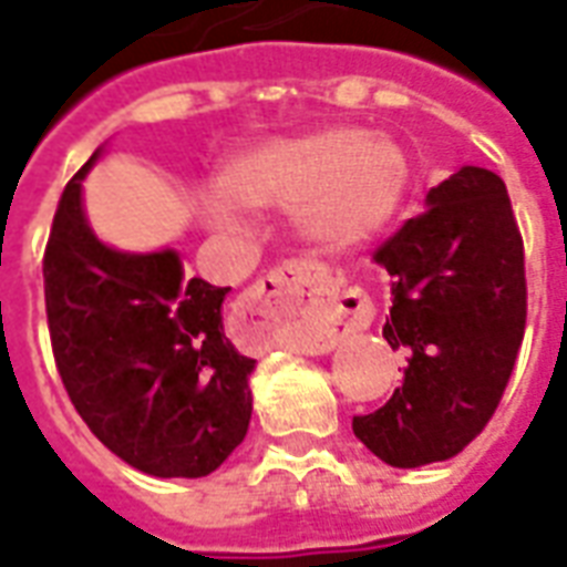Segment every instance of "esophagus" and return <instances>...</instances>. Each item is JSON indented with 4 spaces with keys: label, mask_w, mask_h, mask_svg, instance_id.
<instances>
[{
    "label": "esophagus",
    "mask_w": 567,
    "mask_h": 567,
    "mask_svg": "<svg viewBox=\"0 0 567 567\" xmlns=\"http://www.w3.org/2000/svg\"><path fill=\"white\" fill-rule=\"evenodd\" d=\"M327 271L320 265L308 262H287L268 271L262 280H256L250 292L244 296L235 308L231 317V329L247 348L256 351H268L284 341V315L299 308V305L320 302L323 296H329ZM341 311L339 327L354 329L363 323V311H344L341 305H336ZM336 332V327L329 329V336Z\"/></svg>",
    "instance_id": "1"
}]
</instances>
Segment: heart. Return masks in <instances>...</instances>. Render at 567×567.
Masks as SVG:
<instances>
[{
    "label": "heart",
    "mask_w": 567,
    "mask_h": 567,
    "mask_svg": "<svg viewBox=\"0 0 567 567\" xmlns=\"http://www.w3.org/2000/svg\"><path fill=\"white\" fill-rule=\"evenodd\" d=\"M219 186L226 195L204 200L216 226H238L240 204L292 210L308 244L348 252L391 226L409 188V164L384 136L327 127L240 152L226 164Z\"/></svg>",
    "instance_id": "heart-1"
}]
</instances>
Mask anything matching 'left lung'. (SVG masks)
Returning <instances> with one entry per match:
<instances>
[{
  "label": "left lung",
  "instance_id": "1",
  "mask_svg": "<svg viewBox=\"0 0 567 567\" xmlns=\"http://www.w3.org/2000/svg\"><path fill=\"white\" fill-rule=\"evenodd\" d=\"M375 262L393 296L381 336L409 369L388 403L357 415L354 436L391 467L455 457L495 415L525 336V247L504 179L461 167Z\"/></svg>",
  "mask_w": 567,
  "mask_h": 567
}]
</instances>
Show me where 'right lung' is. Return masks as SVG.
Instances as JSON below:
<instances>
[{
	"instance_id": "obj_1",
	"label": "right lung",
	"mask_w": 567,
	"mask_h": 567,
	"mask_svg": "<svg viewBox=\"0 0 567 567\" xmlns=\"http://www.w3.org/2000/svg\"><path fill=\"white\" fill-rule=\"evenodd\" d=\"M72 176L42 275L51 351L75 412L148 476L198 480L247 436L250 372L223 327L228 287L183 275L174 250L118 252L91 231Z\"/></svg>"
}]
</instances>
